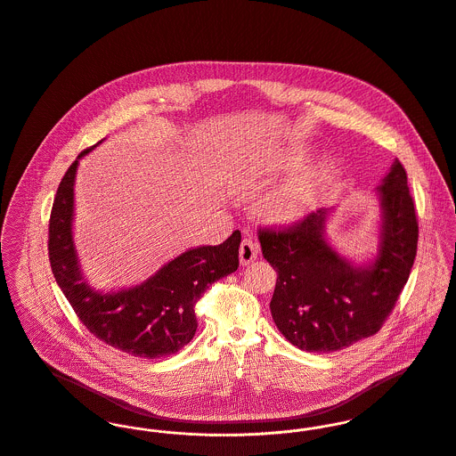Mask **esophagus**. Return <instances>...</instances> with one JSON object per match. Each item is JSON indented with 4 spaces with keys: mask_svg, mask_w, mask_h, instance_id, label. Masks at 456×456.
Returning a JSON list of instances; mask_svg holds the SVG:
<instances>
[{
    "mask_svg": "<svg viewBox=\"0 0 456 456\" xmlns=\"http://www.w3.org/2000/svg\"><path fill=\"white\" fill-rule=\"evenodd\" d=\"M256 255H258V245L253 241L252 238H245L240 247V262L243 265H248L256 258Z\"/></svg>",
    "mask_w": 456,
    "mask_h": 456,
    "instance_id": "esophagus-1",
    "label": "esophagus"
}]
</instances>
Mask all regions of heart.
I'll return each instance as SVG.
<instances>
[{"label":"heart","instance_id":"obj_1","mask_svg":"<svg viewBox=\"0 0 456 456\" xmlns=\"http://www.w3.org/2000/svg\"><path fill=\"white\" fill-rule=\"evenodd\" d=\"M299 164V155L294 152L285 153L278 159V171H290ZM332 176V166L329 162H318L303 173L292 176L285 182L265 203V211L274 220H294L309 211L322 198L325 187Z\"/></svg>","mask_w":456,"mask_h":456}]
</instances>
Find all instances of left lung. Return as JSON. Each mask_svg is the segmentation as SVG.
<instances>
[{
    "instance_id": "1",
    "label": "left lung",
    "mask_w": 456,
    "mask_h": 456,
    "mask_svg": "<svg viewBox=\"0 0 456 456\" xmlns=\"http://www.w3.org/2000/svg\"><path fill=\"white\" fill-rule=\"evenodd\" d=\"M379 250L354 265L325 240L329 209L307 213L285 229H258L264 258L278 280L271 314L299 350L330 354L374 336L395 307L418 247V218L399 159L378 187Z\"/></svg>"
}]
</instances>
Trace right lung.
Instances as JSON below:
<instances>
[{
	"instance_id": "right-lung-1",
	"label": "right lung",
	"mask_w": 456,
	"mask_h": 456,
	"mask_svg": "<svg viewBox=\"0 0 456 456\" xmlns=\"http://www.w3.org/2000/svg\"><path fill=\"white\" fill-rule=\"evenodd\" d=\"M89 152H80L68 167L52 204L49 260L53 278L80 322L108 346L138 358L176 354L196 334L194 307L206 289L238 269L241 232L234 231L222 245L182 253L133 289L110 294L93 290L82 276L71 232L77 166Z\"/></svg>"
}]
</instances>
